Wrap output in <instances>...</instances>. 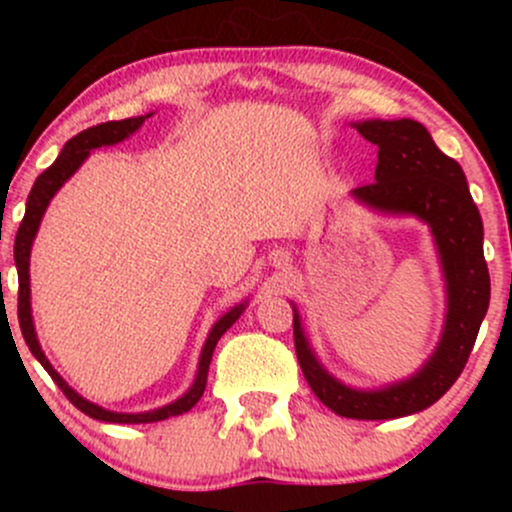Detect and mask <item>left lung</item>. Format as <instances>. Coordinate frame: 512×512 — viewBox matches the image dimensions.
<instances>
[{"mask_svg":"<svg viewBox=\"0 0 512 512\" xmlns=\"http://www.w3.org/2000/svg\"><path fill=\"white\" fill-rule=\"evenodd\" d=\"M358 134L378 146L375 182L354 190V197L375 209L414 214L431 226L445 281L448 317L436 354L414 378L378 392L351 390L327 375L305 342L293 310V344L310 390L334 414L346 419H397L438 402L460 378L489 310L491 279L484 260V226L467 190L460 163L433 144L414 120H368Z\"/></svg>","mask_w":512,"mask_h":512,"instance_id":"1","label":"left lung"}]
</instances>
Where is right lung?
Instances as JSON below:
<instances>
[{
  "mask_svg": "<svg viewBox=\"0 0 512 512\" xmlns=\"http://www.w3.org/2000/svg\"><path fill=\"white\" fill-rule=\"evenodd\" d=\"M149 115H139V117H127V120H113V122H101L96 127H88L84 132H79L76 137L69 139L64 144L62 154L57 156V161L52 163L48 170L38 175L35 180L31 195H28V204H26V214H23V221L19 226V233H16V243H14V257H16V269H19V325H21V334L26 339L28 349L31 354L43 363V368L48 370L50 378L55 380L57 387L64 392V397L74 404L76 409L84 411V414L91 416V419L98 421H108V424H154V421H163L170 419V416H178L190 411L195 404L199 402V397L204 395V387H207V373H209V363H211V354H214V346L221 339V334L238 320V315L243 313V305L233 308L231 313H226L219 322L214 325V330L209 332L207 344H204L202 356H199V370L195 385L187 390V395H182L178 402L168 404V407L154 409V411H144V414H115V411H105L96 404L86 402L84 397H79L76 392L69 387L64 380L60 378L55 368L50 366V361L45 358L43 349H40L38 339H35V327H33V317H31V284H28V257H31V245L35 233H38L40 219H43L45 209H48L52 195L67 182L69 175L74 173L76 168L84 163V158L91 154V149H98V146H110L122 142V139L129 137L132 132H137L142 127V122Z\"/></svg>",
  "mask_w": 512,
  "mask_h": 512,
  "instance_id": "obj_1",
  "label": "right lung"
}]
</instances>
